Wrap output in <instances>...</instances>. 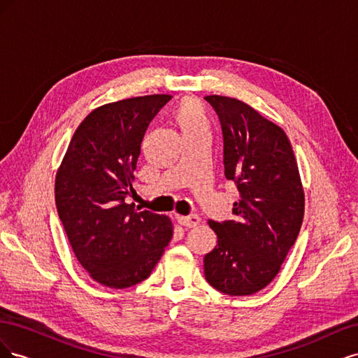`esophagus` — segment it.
Returning <instances> with one entry per match:
<instances>
[{
	"label": "esophagus",
	"mask_w": 358,
	"mask_h": 358,
	"mask_svg": "<svg viewBox=\"0 0 358 358\" xmlns=\"http://www.w3.org/2000/svg\"><path fill=\"white\" fill-rule=\"evenodd\" d=\"M178 222L183 227H187V229H194V227H197L201 220L199 215H189V216H178Z\"/></svg>",
	"instance_id": "obj_1"
}]
</instances>
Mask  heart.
I'll return each mask as SVG.
<instances>
[{
	"label": "heart",
	"instance_id": "b5f03b06",
	"mask_svg": "<svg viewBox=\"0 0 358 358\" xmlns=\"http://www.w3.org/2000/svg\"><path fill=\"white\" fill-rule=\"evenodd\" d=\"M176 119L182 128L183 134L199 131V129L208 128V119H206L203 107L196 100H185L178 107Z\"/></svg>",
	"mask_w": 358,
	"mask_h": 358
}]
</instances>
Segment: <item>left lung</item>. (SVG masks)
<instances>
[{
    "label": "left lung",
    "mask_w": 358,
    "mask_h": 358,
    "mask_svg": "<svg viewBox=\"0 0 358 358\" xmlns=\"http://www.w3.org/2000/svg\"><path fill=\"white\" fill-rule=\"evenodd\" d=\"M218 115L224 173L239 189L234 220L209 221L218 236L204 255L206 280L224 294L251 296L272 282L305 213L297 161L284 129L246 103L204 96Z\"/></svg>",
    "instance_id": "1"
}]
</instances>
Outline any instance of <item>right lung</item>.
Listing matches in <instances>:
<instances>
[{
  "instance_id": "right-lung-1",
  "label": "right lung",
  "mask_w": 358,
  "mask_h": 358,
  "mask_svg": "<svg viewBox=\"0 0 358 358\" xmlns=\"http://www.w3.org/2000/svg\"><path fill=\"white\" fill-rule=\"evenodd\" d=\"M171 95L134 96L92 110L57 173L55 201L76 258L96 282L128 288L152 272L173 236L164 215L125 199L150 121Z\"/></svg>"
}]
</instances>
